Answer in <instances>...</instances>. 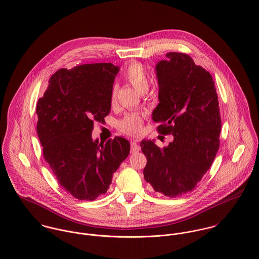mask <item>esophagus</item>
I'll return each mask as SVG.
<instances>
[{
  "instance_id": "esophagus-1",
  "label": "esophagus",
  "mask_w": 259,
  "mask_h": 259,
  "mask_svg": "<svg viewBox=\"0 0 259 259\" xmlns=\"http://www.w3.org/2000/svg\"><path fill=\"white\" fill-rule=\"evenodd\" d=\"M140 149H141V148H140V146H139V144H138L137 141H134V142L131 143V151H132L133 153H134V152H138Z\"/></svg>"
}]
</instances>
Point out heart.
Wrapping results in <instances>:
<instances>
[{
  "label": "heart",
  "mask_w": 259,
  "mask_h": 259,
  "mask_svg": "<svg viewBox=\"0 0 259 259\" xmlns=\"http://www.w3.org/2000/svg\"><path fill=\"white\" fill-rule=\"evenodd\" d=\"M125 79L140 93H144L148 90L149 84V77L144 67L138 63H134L127 67L124 72ZM116 91L115 88L111 90V103L115 102ZM143 127V116L140 113H131L123 117L119 122V128L125 134H137L142 131Z\"/></svg>",
  "instance_id": "obj_1"
}]
</instances>
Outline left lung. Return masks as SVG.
I'll return each instance as SVG.
<instances>
[{
    "instance_id": "1",
    "label": "left lung",
    "mask_w": 259,
    "mask_h": 259,
    "mask_svg": "<svg viewBox=\"0 0 259 259\" xmlns=\"http://www.w3.org/2000/svg\"><path fill=\"white\" fill-rule=\"evenodd\" d=\"M155 73L159 103L152 120L174 141L162 148L141 142L148 159L144 176L156 192L176 197L192 190L212 164L220 148V103L211 74L186 54H166Z\"/></svg>"
}]
</instances>
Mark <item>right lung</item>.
I'll return each instance as SVG.
<instances>
[{"label": "right lung", "instance_id": "add662e5", "mask_svg": "<svg viewBox=\"0 0 259 259\" xmlns=\"http://www.w3.org/2000/svg\"><path fill=\"white\" fill-rule=\"evenodd\" d=\"M119 67L111 63L61 69L37 105V133L46 161L59 184L80 200L109 189L113 172L130 153V143L92 138L95 121L111 111V93Z\"/></svg>", "mask_w": 259, "mask_h": 259}]
</instances>
